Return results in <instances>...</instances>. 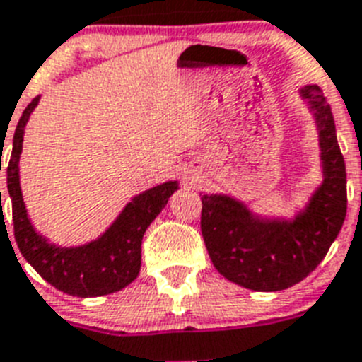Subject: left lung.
Listing matches in <instances>:
<instances>
[{"instance_id": "obj_1", "label": "left lung", "mask_w": 362, "mask_h": 362, "mask_svg": "<svg viewBox=\"0 0 362 362\" xmlns=\"http://www.w3.org/2000/svg\"><path fill=\"white\" fill-rule=\"evenodd\" d=\"M314 113L323 182L294 218L254 214L227 194L202 197V236L214 269L250 291H285L323 262L346 216V168L330 104L317 84L299 90Z\"/></svg>"}]
</instances>
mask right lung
<instances>
[{
	"label": "right lung",
	"instance_id": "right-lung-1",
	"mask_svg": "<svg viewBox=\"0 0 362 362\" xmlns=\"http://www.w3.org/2000/svg\"><path fill=\"white\" fill-rule=\"evenodd\" d=\"M37 103L39 97H35L16 126L11 162L6 168V187L12 200L16 243L23 258L57 291L77 298L113 294L128 286L139 276L142 236L149 223L164 209L169 197L178 189V182H164L136 194L106 233L93 242L79 247H59L50 243L30 223L19 185L23 135Z\"/></svg>",
	"mask_w": 362,
	"mask_h": 362
}]
</instances>
